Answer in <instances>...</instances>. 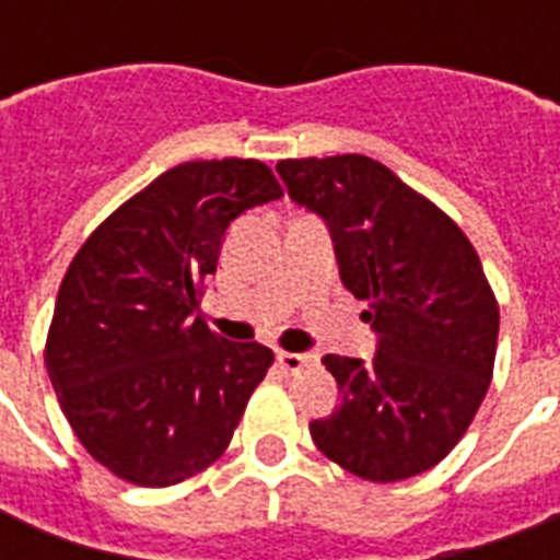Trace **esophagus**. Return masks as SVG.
<instances>
[{
  "instance_id": "esophagus-1",
  "label": "esophagus",
  "mask_w": 560,
  "mask_h": 560,
  "mask_svg": "<svg viewBox=\"0 0 560 560\" xmlns=\"http://www.w3.org/2000/svg\"><path fill=\"white\" fill-rule=\"evenodd\" d=\"M317 357L315 353H291V351H279L276 353V363L284 369V372H291V375H296V372H303L305 365L315 363Z\"/></svg>"
}]
</instances>
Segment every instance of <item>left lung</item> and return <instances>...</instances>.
I'll return each instance as SVG.
<instances>
[{
  "instance_id": "obj_1",
  "label": "left lung",
  "mask_w": 560,
  "mask_h": 560,
  "mask_svg": "<svg viewBox=\"0 0 560 560\" xmlns=\"http://www.w3.org/2000/svg\"><path fill=\"white\" fill-rule=\"evenodd\" d=\"M296 203L324 215L345 288L365 300L377 353H327L336 413L312 420L317 450L372 482L434 468L468 432L492 384L498 300L465 231L369 155L281 159Z\"/></svg>"
}]
</instances>
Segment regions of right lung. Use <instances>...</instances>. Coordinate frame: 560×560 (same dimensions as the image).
<instances>
[{
  "mask_svg": "<svg viewBox=\"0 0 560 560\" xmlns=\"http://www.w3.org/2000/svg\"><path fill=\"white\" fill-rule=\"evenodd\" d=\"M284 188L264 161H183L90 233L59 284L44 363L68 425L114 477L147 489L207 470L272 365L197 312L224 231Z\"/></svg>",
  "mask_w": 560,
  "mask_h": 560,
  "instance_id": "1",
  "label": "right lung"
}]
</instances>
